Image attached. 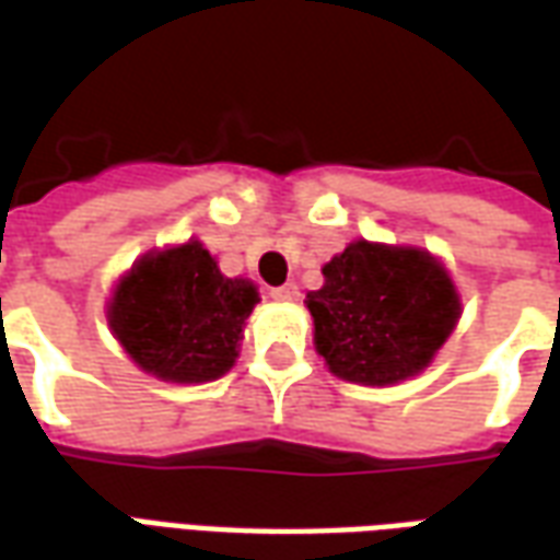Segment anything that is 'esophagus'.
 I'll return each mask as SVG.
<instances>
[{"mask_svg":"<svg viewBox=\"0 0 560 560\" xmlns=\"http://www.w3.org/2000/svg\"><path fill=\"white\" fill-rule=\"evenodd\" d=\"M269 296L279 300V303H293V300L300 296V288H296V284H281V288H272Z\"/></svg>","mask_w":560,"mask_h":560,"instance_id":"obj_1","label":"esophagus"}]
</instances>
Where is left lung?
I'll use <instances>...</instances> for the list:
<instances>
[{"mask_svg":"<svg viewBox=\"0 0 560 560\" xmlns=\"http://www.w3.org/2000/svg\"><path fill=\"white\" fill-rule=\"evenodd\" d=\"M315 348L345 381L387 387L417 375L458 320L456 288L429 252L357 240L305 296Z\"/></svg>","mask_w":560,"mask_h":560,"instance_id":"obj_1","label":"left lung"}]
</instances>
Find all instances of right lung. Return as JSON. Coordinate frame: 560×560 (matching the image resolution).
<instances>
[{
  "mask_svg": "<svg viewBox=\"0 0 560 560\" xmlns=\"http://www.w3.org/2000/svg\"><path fill=\"white\" fill-rule=\"evenodd\" d=\"M255 303L252 281L221 276L203 245L185 243L147 255L119 281L110 327L143 372L200 384L231 369Z\"/></svg>",
  "mask_w": 560,
  "mask_h": 560,
  "instance_id": "right-lung-1",
  "label": "right lung"
}]
</instances>
